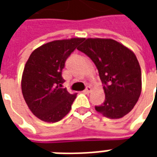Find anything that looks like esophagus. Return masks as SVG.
<instances>
[{"instance_id": "1", "label": "esophagus", "mask_w": 157, "mask_h": 157, "mask_svg": "<svg viewBox=\"0 0 157 157\" xmlns=\"http://www.w3.org/2000/svg\"><path fill=\"white\" fill-rule=\"evenodd\" d=\"M91 92H92V88H91V86H87V87L83 91V92H84V93H86V94H88V93H90Z\"/></svg>"}]
</instances>
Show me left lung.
<instances>
[{
    "instance_id": "1",
    "label": "left lung",
    "mask_w": 157,
    "mask_h": 157,
    "mask_svg": "<svg viewBox=\"0 0 157 157\" xmlns=\"http://www.w3.org/2000/svg\"><path fill=\"white\" fill-rule=\"evenodd\" d=\"M78 50L91 58L104 84L105 102L97 112L112 119L128 114L141 93V70L135 53L112 39H85Z\"/></svg>"
}]
</instances>
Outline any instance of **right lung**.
<instances>
[{
    "label": "right lung",
    "instance_id": "obj_1",
    "mask_svg": "<svg viewBox=\"0 0 157 157\" xmlns=\"http://www.w3.org/2000/svg\"><path fill=\"white\" fill-rule=\"evenodd\" d=\"M83 38L48 42L34 49L22 72V92L29 109L47 123L61 120L71 109L76 94L61 88L65 60Z\"/></svg>",
    "mask_w": 157,
    "mask_h": 157
}]
</instances>
